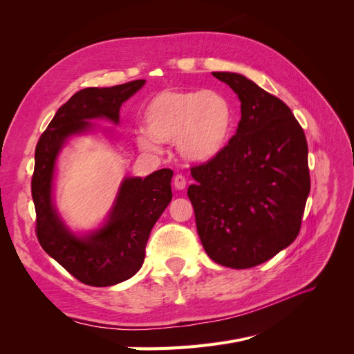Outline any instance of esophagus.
<instances>
[{
  "mask_svg": "<svg viewBox=\"0 0 354 354\" xmlns=\"http://www.w3.org/2000/svg\"><path fill=\"white\" fill-rule=\"evenodd\" d=\"M186 183H187V178H186V176H183V174H177V176L174 177V186H176V189H178V190H183V189L186 187Z\"/></svg>",
  "mask_w": 354,
  "mask_h": 354,
  "instance_id": "34e87169",
  "label": "esophagus"
}]
</instances>
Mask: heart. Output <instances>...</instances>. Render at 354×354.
Returning a JSON list of instances; mask_svg holds the SVG:
<instances>
[{
  "label": "heart",
  "mask_w": 354,
  "mask_h": 354,
  "mask_svg": "<svg viewBox=\"0 0 354 354\" xmlns=\"http://www.w3.org/2000/svg\"><path fill=\"white\" fill-rule=\"evenodd\" d=\"M147 133L137 136L143 151L156 152L158 142H177L180 152L192 160H209L229 145L233 104L218 90L169 87L155 93L145 106Z\"/></svg>",
  "instance_id": "heart-1"
}]
</instances>
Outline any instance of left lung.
Segmentation results:
<instances>
[{"mask_svg":"<svg viewBox=\"0 0 354 354\" xmlns=\"http://www.w3.org/2000/svg\"><path fill=\"white\" fill-rule=\"evenodd\" d=\"M241 100L224 151L190 168L187 196L211 260L250 269L291 245L310 192L307 140L291 109L243 75L212 72Z\"/></svg>","mask_w":354,"mask_h":354,"instance_id":"left-lung-1","label":"left lung"}]
</instances>
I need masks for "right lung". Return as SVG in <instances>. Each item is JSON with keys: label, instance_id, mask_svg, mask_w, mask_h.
I'll return each instance as SVG.
<instances>
[{"label": "right lung", "instance_id": "right-lung-1", "mask_svg": "<svg viewBox=\"0 0 354 354\" xmlns=\"http://www.w3.org/2000/svg\"><path fill=\"white\" fill-rule=\"evenodd\" d=\"M145 82L136 80L109 88L90 87L75 93L60 106L35 147L30 190L38 242L75 279L90 286L120 283L140 270L149 234L173 198V169H158L146 178H125L108 223L88 236L78 238L66 229L53 205L56 158L68 137L91 128L88 120L108 118L118 124L121 104Z\"/></svg>", "mask_w": 354, "mask_h": 354}]
</instances>
